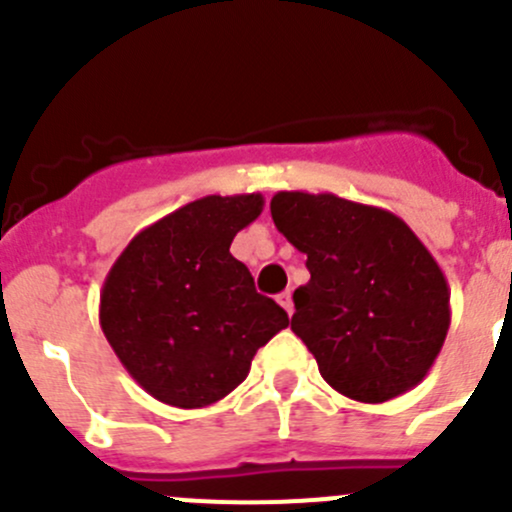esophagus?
I'll return each mask as SVG.
<instances>
[{
    "instance_id": "34e87169",
    "label": "esophagus",
    "mask_w": 512,
    "mask_h": 512,
    "mask_svg": "<svg viewBox=\"0 0 512 512\" xmlns=\"http://www.w3.org/2000/svg\"><path fill=\"white\" fill-rule=\"evenodd\" d=\"M277 302H280L282 309H285L289 317H292L294 307H292V292H289V289H285V292H282V294H277Z\"/></svg>"
}]
</instances>
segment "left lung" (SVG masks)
Returning a JSON list of instances; mask_svg holds the SVG:
<instances>
[{
    "mask_svg": "<svg viewBox=\"0 0 512 512\" xmlns=\"http://www.w3.org/2000/svg\"><path fill=\"white\" fill-rule=\"evenodd\" d=\"M275 227L307 255L292 332L347 399L384 404L423 381L451 327L446 275L399 215L334 193L280 190Z\"/></svg>",
    "mask_w": 512,
    "mask_h": 512,
    "instance_id": "left-lung-1",
    "label": "left lung"
}]
</instances>
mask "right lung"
<instances>
[{
  "label": "right lung",
  "mask_w": 512,
  "mask_h": 512,
  "mask_svg": "<svg viewBox=\"0 0 512 512\" xmlns=\"http://www.w3.org/2000/svg\"><path fill=\"white\" fill-rule=\"evenodd\" d=\"M262 205L260 193L193 200L143 227L108 270L101 329L153 399L175 409L218 404L289 324L230 255L232 237L260 218Z\"/></svg>",
  "instance_id": "right-lung-1"
}]
</instances>
